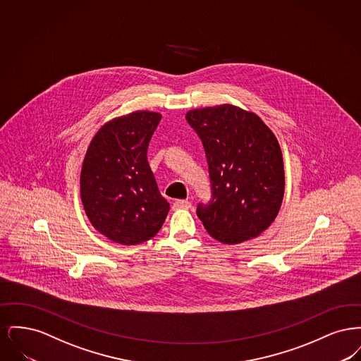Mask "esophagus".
<instances>
[{
	"label": "esophagus",
	"mask_w": 361,
	"mask_h": 361,
	"mask_svg": "<svg viewBox=\"0 0 361 361\" xmlns=\"http://www.w3.org/2000/svg\"><path fill=\"white\" fill-rule=\"evenodd\" d=\"M190 202L188 200H176L174 203H173V209H188L190 208Z\"/></svg>",
	"instance_id": "34e87169"
}]
</instances>
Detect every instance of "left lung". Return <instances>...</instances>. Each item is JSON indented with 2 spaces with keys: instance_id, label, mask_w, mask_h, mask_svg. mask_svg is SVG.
I'll list each match as a JSON object with an SVG mask.
<instances>
[{
  "instance_id": "obj_1",
  "label": "left lung",
  "mask_w": 361,
  "mask_h": 361,
  "mask_svg": "<svg viewBox=\"0 0 361 361\" xmlns=\"http://www.w3.org/2000/svg\"><path fill=\"white\" fill-rule=\"evenodd\" d=\"M206 150L212 200L197 206L208 234L222 243L252 240L275 221L284 196V165L272 130L233 104L185 115Z\"/></svg>"
}]
</instances>
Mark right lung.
Returning <instances> with one entry per match:
<instances>
[{"label": "right lung", "mask_w": 361, "mask_h": 361, "mask_svg": "<svg viewBox=\"0 0 361 361\" xmlns=\"http://www.w3.org/2000/svg\"><path fill=\"white\" fill-rule=\"evenodd\" d=\"M161 114L135 111L106 121L90 140L80 188L86 216L108 240L137 245L152 240L171 209L147 162Z\"/></svg>", "instance_id": "add662e5"}]
</instances>
